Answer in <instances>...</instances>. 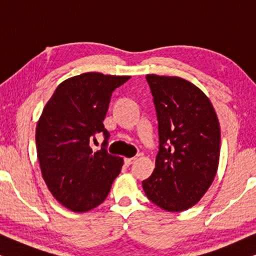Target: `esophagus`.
Returning a JSON list of instances; mask_svg holds the SVG:
<instances>
[{"mask_svg": "<svg viewBox=\"0 0 256 256\" xmlns=\"http://www.w3.org/2000/svg\"><path fill=\"white\" fill-rule=\"evenodd\" d=\"M135 160H136V157H130V158H124V164L126 166H130V164H132L135 162Z\"/></svg>", "mask_w": 256, "mask_h": 256, "instance_id": "obj_1", "label": "esophagus"}]
</instances>
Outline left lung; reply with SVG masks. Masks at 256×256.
Masks as SVG:
<instances>
[{"label":"left lung","mask_w":256,"mask_h":256,"mask_svg":"<svg viewBox=\"0 0 256 256\" xmlns=\"http://www.w3.org/2000/svg\"><path fill=\"white\" fill-rule=\"evenodd\" d=\"M158 121L155 170L142 182L146 197L169 212L200 200L211 186L220 155V126L202 90L178 76L146 74Z\"/></svg>","instance_id":"obj_1"}]
</instances>
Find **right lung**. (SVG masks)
<instances>
[{"label":"right lung","mask_w":256,"mask_h":256,"mask_svg":"<svg viewBox=\"0 0 256 256\" xmlns=\"http://www.w3.org/2000/svg\"><path fill=\"white\" fill-rule=\"evenodd\" d=\"M127 76L88 72L72 76L56 88L36 127L37 157L48 190L65 208L87 212L100 205L120 174L124 158L104 148L94 152L90 141L110 132L104 120L114 90Z\"/></svg>","instance_id":"add662e5"}]
</instances>
